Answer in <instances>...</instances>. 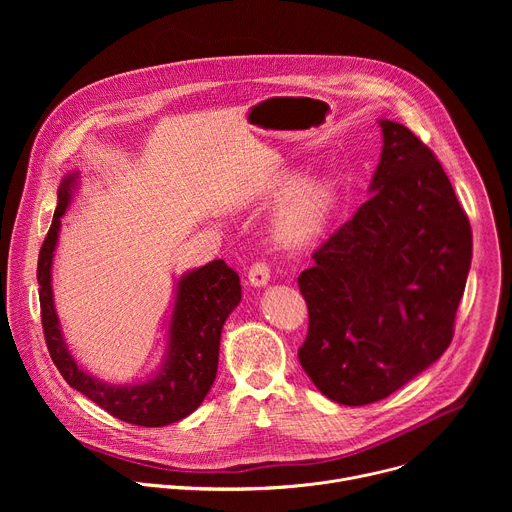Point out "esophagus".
<instances>
[{
    "label": "esophagus",
    "mask_w": 512,
    "mask_h": 512,
    "mask_svg": "<svg viewBox=\"0 0 512 512\" xmlns=\"http://www.w3.org/2000/svg\"><path fill=\"white\" fill-rule=\"evenodd\" d=\"M271 279V271L265 263H253L249 269V283L253 287H265Z\"/></svg>",
    "instance_id": "obj_1"
}]
</instances>
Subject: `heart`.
<instances>
[{
	"label": "heart",
	"mask_w": 512,
	"mask_h": 512,
	"mask_svg": "<svg viewBox=\"0 0 512 512\" xmlns=\"http://www.w3.org/2000/svg\"><path fill=\"white\" fill-rule=\"evenodd\" d=\"M289 193L273 218V237L287 249H300L312 243L328 225L338 206L336 180L312 178L296 186V180L285 178L271 190V198L279 200Z\"/></svg>",
	"instance_id": "heart-1"
}]
</instances>
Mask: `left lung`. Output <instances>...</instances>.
Masks as SVG:
<instances>
[{"mask_svg":"<svg viewBox=\"0 0 512 512\" xmlns=\"http://www.w3.org/2000/svg\"><path fill=\"white\" fill-rule=\"evenodd\" d=\"M379 125L369 200L298 277L310 312L300 364L350 407L389 397L446 352L472 261L468 216L440 162L405 125Z\"/></svg>","mask_w":512,"mask_h":512,"instance_id":"obj_1","label":"left lung"}]
</instances>
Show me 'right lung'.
<instances>
[{
    "instance_id": "add662e5",
    "label": "right lung",
    "mask_w": 512,
    "mask_h": 512,
    "mask_svg": "<svg viewBox=\"0 0 512 512\" xmlns=\"http://www.w3.org/2000/svg\"><path fill=\"white\" fill-rule=\"evenodd\" d=\"M79 190V170L68 172L58 186L52 227L38 257L40 310L46 346L64 381L113 417L162 427L188 417L208 395L218 369L221 332L241 302L239 275L214 259L184 273L174 287V304L166 330L160 367L139 383H105L87 373L68 350L52 294V263L60 237V218Z\"/></svg>"
}]
</instances>
